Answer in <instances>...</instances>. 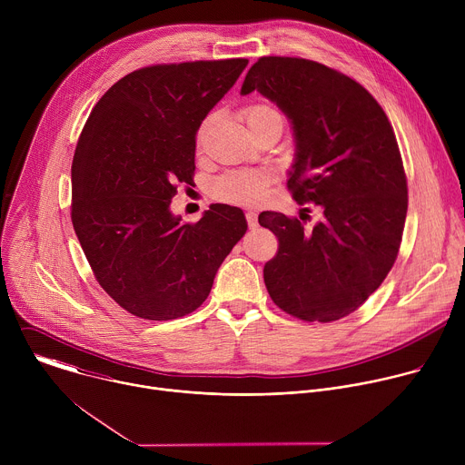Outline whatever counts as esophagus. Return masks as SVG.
Listing matches in <instances>:
<instances>
[{"label":"esophagus","instance_id":"1","mask_svg":"<svg viewBox=\"0 0 465 465\" xmlns=\"http://www.w3.org/2000/svg\"><path fill=\"white\" fill-rule=\"evenodd\" d=\"M246 221H248L250 230H255V228H257V215H255L253 212H246Z\"/></svg>","mask_w":465,"mask_h":465}]
</instances>
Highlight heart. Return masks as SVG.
Instances as JSON below:
<instances>
[{"label": "heart", "mask_w": 465, "mask_h": 465, "mask_svg": "<svg viewBox=\"0 0 465 465\" xmlns=\"http://www.w3.org/2000/svg\"><path fill=\"white\" fill-rule=\"evenodd\" d=\"M246 124H253L262 117L280 115L278 110L267 103H255L244 108L242 112ZM276 178V173L271 167H257V169H233L217 176L210 193L221 203L230 204H257L264 198L267 185Z\"/></svg>", "instance_id": "obj_1"}]
</instances>
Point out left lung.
Returning a JSON list of instances; mask_svg holds the SVG:
<instances>
[{"mask_svg":"<svg viewBox=\"0 0 465 465\" xmlns=\"http://www.w3.org/2000/svg\"><path fill=\"white\" fill-rule=\"evenodd\" d=\"M255 90L291 121L294 201L323 212L311 232L283 213H259L280 241L264 285L300 320H341L379 289L400 252L409 198L393 128L368 90L312 60L261 56L241 95Z\"/></svg>","mask_w":465,"mask_h":465,"instance_id":"8db88e82","label":"left lung"}]
</instances>
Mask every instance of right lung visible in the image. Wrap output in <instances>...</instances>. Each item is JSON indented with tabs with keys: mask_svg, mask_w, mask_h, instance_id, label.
Segmentation results:
<instances>
[{
	"mask_svg": "<svg viewBox=\"0 0 465 465\" xmlns=\"http://www.w3.org/2000/svg\"><path fill=\"white\" fill-rule=\"evenodd\" d=\"M246 58L149 65L94 106L72 165V223L99 285L124 311L174 320L208 298L246 233L241 208L212 204L194 224L171 212L193 182L194 136Z\"/></svg>",
	"mask_w": 465,
	"mask_h": 465,
	"instance_id": "1",
	"label": "right lung"
}]
</instances>
